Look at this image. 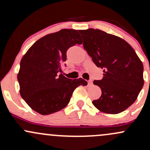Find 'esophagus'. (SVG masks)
Instances as JSON below:
<instances>
[{
	"instance_id": "1",
	"label": "esophagus",
	"mask_w": 150,
	"mask_h": 150,
	"mask_svg": "<svg viewBox=\"0 0 150 150\" xmlns=\"http://www.w3.org/2000/svg\"><path fill=\"white\" fill-rule=\"evenodd\" d=\"M88 85H92V80H89L88 81Z\"/></svg>"
}]
</instances>
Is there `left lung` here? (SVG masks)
Wrapping results in <instances>:
<instances>
[{
	"instance_id": "left-lung-1",
	"label": "left lung",
	"mask_w": 150,
	"mask_h": 150,
	"mask_svg": "<svg viewBox=\"0 0 150 150\" xmlns=\"http://www.w3.org/2000/svg\"><path fill=\"white\" fill-rule=\"evenodd\" d=\"M84 49L99 68L104 69L101 80L94 85L101 89L92 104L101 112L117 114L135 102L144 85L143 65L135 50L124 39L98 29L79 31Z\"/></svg>"
}]
</instances>
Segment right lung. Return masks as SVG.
I'll list each match as a JSON object with an SVG mask.
<instances>
[{
    "label": "right lung",
    "mask_w": 150,
    "mask_h": 150,
    "mask_svg": "<svg viewBox=\"0 0 150 150\" xmlns=\"http://www.w3.org/2000/svg\"><path fill=\"white\" fill-rule=\"evenodd\" d=\"M82 43L77 30L63 29L39 39L24 55L18 74L20 94L34 111L49 115L61 111L78 86L87 85L82 78L59 74L67 50Z\"/></svg>",
    "instance_id": "1"
}]
</instances>
